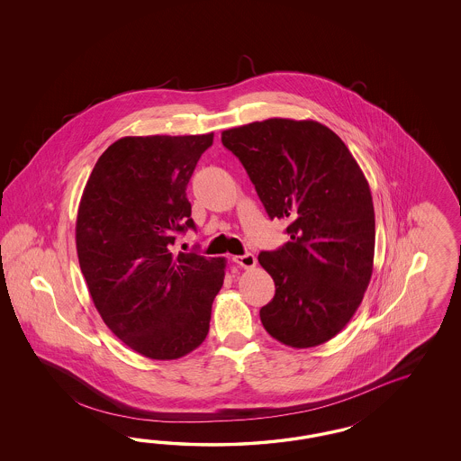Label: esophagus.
Wrapping results in <instances>:
<instances>
[{
  "mask_svg": "<svg viewBox=\"0 0 461 461\" xmlns=\"http://www.w3.org/2000/svg\"><path fill=\"white\" fill-rule=\"evenodd\" d=\"M233 262H235L237 266L243 267V268H253V267L257 266V258H255V255H251V253L235 255V257H233Z\"/></svg>",
  "mask_w": 461,
  "mask_h": 461,
  "instance_id": "1",
  "label": "esophagus"
}]
</instances>
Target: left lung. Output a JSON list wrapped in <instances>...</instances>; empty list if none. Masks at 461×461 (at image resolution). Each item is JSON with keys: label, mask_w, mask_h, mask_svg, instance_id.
Segmentation results:
<instances>
[{"label": "left lung", "mask_w": 461, "mask_h": 461, "mask_svg": "<svg viewBox=\"0 0 461 461\" xmlns=\"http://www.w3.org/2000/svg\"><path fill=\"white\" fill-rule=\"evenodd\" d=\"M268 216L291 240L262 251L276 282L260 309L267 333L291 348L338 335L362 303L374 270L375 212L362 168L333 130L312 120L268 118L224 130Z\"/></svg>", "instance_id": "obj_1"}]
</instances>
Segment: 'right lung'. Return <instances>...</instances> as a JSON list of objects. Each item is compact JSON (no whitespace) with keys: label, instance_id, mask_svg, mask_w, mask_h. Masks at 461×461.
I'll return each mask as SVG.
<instances>
[{"label":"right lung","instance_id":"add662e5","mask_svg":"<svg viewBox=\"0 0 461 461\" xmlns=\"http://www.w3.org/2000/svg\"><path fill=\"white\" fill-rule=\"evenodd\" d=\"M206 135L123 137L99 157L86 182L76 249L91 299L126 347L176 360L208 336L224 258L172 251L195 228L185 189Z\"/></svg>","mask_w":461,"mask_h":461}]
</instances>
